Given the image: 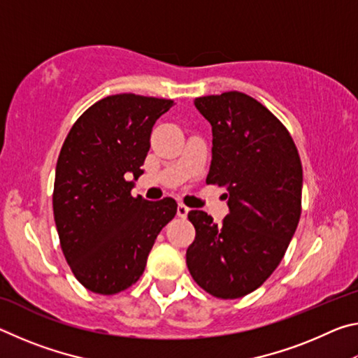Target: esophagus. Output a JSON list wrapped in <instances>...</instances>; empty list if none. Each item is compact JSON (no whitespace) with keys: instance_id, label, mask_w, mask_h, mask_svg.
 <instances>
[{"instance_id":"1","label":"esophagus","mask_w":358,"mask_h":358,"mask_svg":"<svg viewBox=\"0 0 358 358\" xmlns=\"http://www.w3.org/2000/svg\"><path fill=\"white\" fill-rule=\"evenodd\" d=\"M187 213H189V208H187L186 205H183V203H178L177 215H178L180 217H186V216H187Z\"/></svg>"}]
</instances>
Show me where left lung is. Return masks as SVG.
I'll return each mask as SVG.
<instances>
[{
	"label": "left lung",
	"mask_w": 358,
	"mask_h": 358,
	"mask_svg": "<svg viewBox=\"0 0 358 358\" xmlns=\"http://www.w3.org/2000/svg\"><path fill=\"white\" fill-rule=\"evenodd\" d=\"M194 104L213 131L207 183L226 187L229 215L215 224L205 211L187 213L196 229L187 270L216 299H241L268 280L299 226L301 161L286 126L251 96L227 92Z\"/></svg>",
	"instance_id": "left-lung-1"
}]
</instances>
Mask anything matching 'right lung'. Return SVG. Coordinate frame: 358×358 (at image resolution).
I'll return each mask as SVG.
<instances>
[{
	"label": "right lung",
	"instance_id": "1",
	"mask_svg": "<svg viewBox=\"0 0 358 358\" xmlns=\"http://www.w3.org/2000/svg\"><path fill=\"white\" fill-rule=\"evenodd\" d=\"M172 99L123 93L94 102L72 126L57 162L53 216L72 273L94 294L123 292L142 276L172 197L131 196L156 120Z\"/></svg>",
	"mask_w": 358,
	"mask_h": 358
}]
</instances>
